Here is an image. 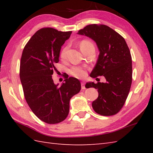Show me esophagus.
<instances>
[{"label": "esophagus", "instance_id": "1", "mask_svg": "<svg viewBox=\"0 0 153 153\" xmlns=\"http://www.w3.org/2000/svg\"><path fill=\"white\" fill-rule=\"evenodd\" d=\"M81 85H82V89H85V82H81Z\"/></svg>", "mask_w": 153, "mask_h": 153}]
</instances>
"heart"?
I'll use <instances>...</instances> for the list:
<instances>
[{
    "mask_svg": "<svg viewBox=\"0 0 153 153\" xmlns=\"http://www.w3.org/2000/svg\"><path fill=\"white\" fill-rule=\"evenodd\" d=\"M89 47H94L93 43L90 41L88 40H83L80 43V48L82 51L84 49L88 48ZM68 49V47H64L60 52V57L62 59H65L66 57L67 52ZM70 73L73 76L77 77V78L82 79L86 76L87 72L86 70L83 68L78 67V66H74L70 70Z\"/></svg>",
    "mask_w": 153,
    "mask_h": 153,
    "instance_id": "1",
    "label": "heart"
}]
</instances>
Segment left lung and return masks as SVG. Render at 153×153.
<instances>
[{
  "instance_id": "1",
  "label": "left lung",
  "mask_w": 153,
  "mask_h": 153,
  "mask_svg": "<svg viewBox=\"0 0 153 153\" xmlns=\"http://www.w3.org/2000/svg\"><path fill=\"white\" fill-rule=\"evenodd\" d=\"M77 34L92 39L100 52L90 76L106 79L105 83H86V88L94 87L99 93L93 108L100 115H114L124 105L131 85L132 62L128 45L122 36L105 25L90 24Z\"/></svg>"
}]
</instances>
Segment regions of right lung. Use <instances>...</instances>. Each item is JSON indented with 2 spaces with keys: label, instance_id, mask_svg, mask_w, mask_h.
I'll list each match as a JSON object with an SVG mask.
<instances>
[{
  "label": "right lung",
  "instance_id": "obj_1",
  "mask_svg": "<svg viewBox=\"0 0 153 153\" xmlns=\"http://www.w3.org/2000/svg\"><path fill=\"white\" fill-rule=\"evenodd\" d=\"M71 33L42 28L25 45L22 55L19 77L25 99L35 115L50 124L66 118L70 99L81 90L77 78L67 77L58 86L52 76L54 71H58L55 64L59 62L62 46Z\"/></svg>",
  "mask_w": 153,
  "mask_h": 153
}]
</instances>
